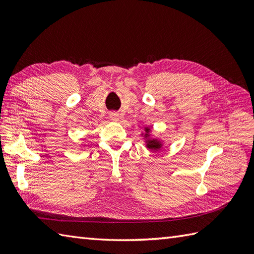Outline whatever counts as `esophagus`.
Here are the masks:
<instances>
[{"label": "esophagus", "instance_id": "34e87169", "mask_svg": "<svg viewBox=\"0 0 254 254\" xmlns=\"http://www.w3.org/2000/svg\"><path fill=\"white\" fill-rule=\"evenodd\" d=\"M109 117H110V119H111L112 121H119V120H120V116H119L118 112H110Z\"/></svg>", "mask_w": 254, "mask_h": 254}]
</instances>
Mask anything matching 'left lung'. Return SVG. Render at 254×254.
Here are the masks:
<instances>
[{"label":"left lung","mask_w":254,"mask_h":254,"mask_svg":"<svg viewBox=\"0 0 254 254\" xmlns=\"http://www.w3.org/2000/svg\"><path fill=\"white\" fill-rule=\"evenodd\" d=\"M152 128H150L149 127H144V132L145 133H142V135L144 136V141L145 143H146V147L150 150H154V152H156V150H159L161 147L164 146V142L160 141L159 138H156V137H153L152 134H150V131Z\"/></svg>","instance_id":"obj_1"}]
</instances>
